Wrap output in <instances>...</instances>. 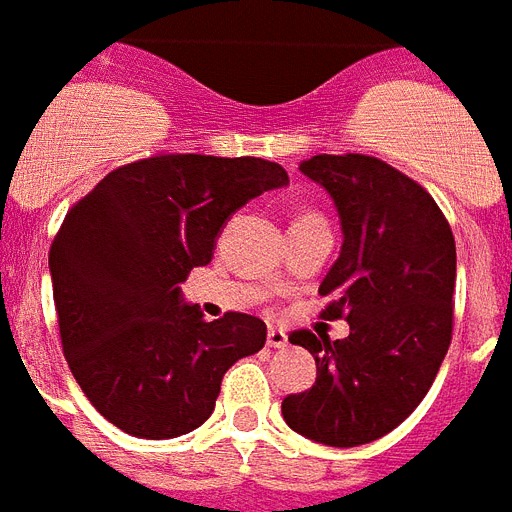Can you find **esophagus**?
Listing matches in <instances>:
<instances>
[{"label": "esophagus", "mask_w": 512, "mask_h": 512, "mask_svg": "<svg viewBox=\"0 0 512 512\" xmlns=\"http://www.w3.org/2000/svg\"><path fill=\"white\" fill-rule=\"evenodd\" d=\"M287 332H281V329H268V348H287Z\"/></svg>", "instance_id": "1"}]
</instances>
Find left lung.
Listing matches in <instances>:
<instances>
[{
    "label": "left lung",
    "instance_id": "8db88e82",
    "mask_svg": "<svg viewBox=\"0 0 512 512\" xmlns=\"http://www.w3.org/2000/svg\"><path fill=\"white\" fill-rule=\"evenodd\" d=\"M300 172L340 215V257L319 295L350 335L289 337L316 358V382L281 414L316 444L361 446L398 428L436 380L452 342L457 247L433 196L374 156L319 154Z\"/></svg>",
    "mask_w": 512,
    "mask_h": 512
}]
</instances>
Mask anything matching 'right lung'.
<instances>
[{
    "label": "right lung",
    "instance_id": "add662e5",
    "mask_svg": "<svg viewBox=\"0 0 512 512\" xmlns=\"http://www.w3.org/2000/svg\"><path fill=\"white\" fill-rule=\"evenodd\" d=\"M289 175L255 156L164 154L108 172L60 225L50 276L71 374L108 422L177 438L209 420L220 380L265 345L247 313L204 321L183 300L228 217Z\"/></svg>",
    "mask_w": 512,
    "mask_h": 512
}]
</instances>
